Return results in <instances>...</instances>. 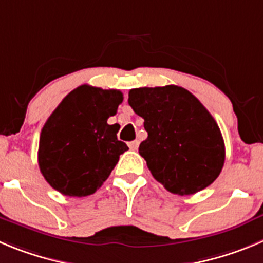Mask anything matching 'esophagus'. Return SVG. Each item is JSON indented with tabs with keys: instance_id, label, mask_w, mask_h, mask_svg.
<instances>
[{
	"instance_id": "34e87169",
	"label": "esophagus",
	"mask_w": 263,
	"mask_h": 263,
	"mask_svg": "<svg viewBox=\"0 0 263 263\" xmlns=\"http://www.w3.org/2000/svg\"><path fill=\"white\" fill-rule=\"evenodd\" d=\"M139 141L137 140H135V141H131V143H128V146L131 151H137V148H139Z\"/></svg>"
}]
</instances>
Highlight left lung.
Segmentation results:
<instances>
[{"instance_id":"1","label":"left lung","mask_w":263,"mask_h":263,"mask_svg":"<svg viewBox=\"0 0 263 263\" xmlns=\"http://www.w3.org/2000/svg\"><path fill=\"white\" fill-rule=\"evenodd\" d=\"M128 104L148 132L140 156L168 192L193 195L219 176L226 158L222 134L190 90L178 85L135 88Z\"/></svg>"}]
</instances>
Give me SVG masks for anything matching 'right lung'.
Wrapping results in <instances>:
<instances>
[{
  "label": "right lung",
  "instance_id": "1",
  "mask_svg": "<svg viewBox=\"0 0 263 263\" xmlns=\"http://www.w3.org/2000/svg\"><path fill=\"white\" fill-rule=\"evenodd\" d=\"M123 95L117 89L80 85L71 90L44 124L39 167L55 191L70 197L95 193L128 146L107 124Z\"/></svg>",
  "mask_w": 263,
  "mask_h": 263
}]
</instances>
